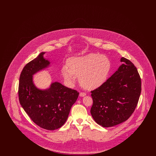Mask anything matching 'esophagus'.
<instances>
[{
    "mask_svg": "<svg viewBox=\"0 0 156 156\" xmlns=\"http://www.w3.org/2000/svg\"><path fill=\"white\" fill-rule=\"evenodd\" d=\"M86 93H85V92H80V96L81 97H85V96H86Z\"/></svg>",
    "mask_w": 156,
    "mask_h": 156,
    "instance_id": "esophagus-1",
    "label": "esophagus"
}]
</instances>
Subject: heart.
<instances>
[{
    "mask_svg": "<svg viewBox=\"0 0 156 156\" xmlns=\"http://www.w3.org/2000/svg\"><path fill=\"white\" fill-rule=\"evenodd\" d=\"M111 68V63L107 57L90 53L71 58L68 61V67L64 66L61 72L68 84H73L78 76L83 88L95 89L106 81Z\"/></svg>",
    "mask_w": 156,
    "mask_h": 156,
    "instance_id": "obj_1",
    "label": "heart"
}]
</instances>
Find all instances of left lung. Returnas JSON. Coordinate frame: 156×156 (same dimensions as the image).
Here are the masks:
<instances>
[{
  "label": "left lung",
  "instance_id": "obj_1",
  "mask_svg": "<svg viewBox=\"0 0 156 156\" xmlns=\"http://www.w3.org/2000/svg\"><path fill=\"white\" fill-rule=\"evenodd\" d=\"M118 69L100 87L91 91V115L104 127L125 122L134 111L140 95L141 78L136 67L121 58Z\"/></svg>",
  "mask_w": 156,
  "mask_h": 156
}]
</instances>
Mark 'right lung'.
<instances>
[{"instance_id":"add662e5","label":"right lung","mask_w":156,"mask_h":156,"mask_svg":"<svg viewBox=\"0 0 156 156\" xmlns=\"http://www.w3.org/2000/svg\"><path fill=\"white\" fill-rule=\"evenodd\" d=\"M44 54L41 52L23 68L19 78V99L24 111L37 125L54 130L66 122L79 92L58 82H52L48 89L37 88L33 75L50 64L44 58Z\"/></svg>"}]
</instances>
